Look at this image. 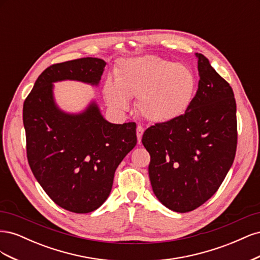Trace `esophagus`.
I'll return each mask as SVG.
<instances>
[{
    "label": "esophagus",
    "mask_w": 260,
    "mask_h": 260,
    "mask_svg": "<svg viewBox=\"0 0 260 260\" xmlns=\"http://www.w3.org/2000/svg\"><path fill=\"white\" fill-rule=\"evenodd\" d=\"M144 129L142 125H138L137 127V138H138V143L141 144V140H142V136H143Z\"/></svg>",
    "instance_id": "34e87169"
}]
</instances>
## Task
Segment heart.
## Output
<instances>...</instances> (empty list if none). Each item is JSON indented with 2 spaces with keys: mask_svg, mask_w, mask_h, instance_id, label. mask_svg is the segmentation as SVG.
Here are the masks:
<instances>
[{
  "mask_svg": "<svg viewBox=\"0 0 260 260\" xmlns=\"http://www.w3.org/2000/svg\"><path fill=\"white\" fill-rule=\"evenodd\" d=\"M195 86L196 78L188 66L145 55L121 62L115 72V80H106L104 96L116 112L127 111L130 99L138 96L140 115L148 121L164 123L185 113Z\"/></svg>",
  "mask_w": 260,
  "mask_h": 260,
  "instance_id": "obj_1",
  "label": "heart"
}]
</instances>
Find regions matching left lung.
<instances>
[{
	"mask_svg": "<svg viewBox=\"0 0 260 260\" xmlns=\"http://www.w3.org/2000/svg\"><path fill=\"white\" fill-rule=\"evenodd\" d=\"M199 89L185 113L156 123L142 143L151 155L148 175L164 206L194 210L214 195L230 170L237 151V104L230 84L195 53Z\"/></svg>",
	"mask_w": 260,
	"mask_h": 260,
	"instance_id": "1",
	"label": "left lung"
}]
</instances>
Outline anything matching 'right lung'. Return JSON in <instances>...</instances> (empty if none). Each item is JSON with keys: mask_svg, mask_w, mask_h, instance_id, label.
Listing matches in <instances>:
<instances>
[{"mask_svg": "<svg viewBox=\"0 0 260 260\" xmlns=\"http://www.w3.org/2000/svg\"><path fill=\"white\" fill-rule=\"evenodd\" d=\"M106 62L83 57L59 62L39 76L23 103L27 157L37 181L54 203L76 214L103 205L117 167L137 145V124L107 121L92 99L82 111L61 109L54 83L100 85Z\"/></svg>", "mask_w": 260, "mask_h": 260, "instance_id": "1", "label": "right lung"}]
</instances>
